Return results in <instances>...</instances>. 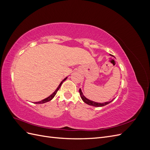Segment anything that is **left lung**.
<instances>
[{"mask_svg":"<svg viewBox=\"0 0 150 150\" xmlns=\"http://www.w3.org/2000/svg\"><path fill=\"white\" fill-rule=\"evenodd\" d=\"M79 94H80V96H81V99H83V101L86 103L89 104V105L90 106H95V107H101V106H104L106 105V104H108L109 103H110L111 102H112L114 99H112V100L111 101H108V102H105V103H96V102H94V101H91L89 100V99H88V98H86L82 93V91H81V89H79Z\"/></svg>","mask_w":150,"mask_h":150,"instance_id":"1","label":"left lung"}]
</instances>
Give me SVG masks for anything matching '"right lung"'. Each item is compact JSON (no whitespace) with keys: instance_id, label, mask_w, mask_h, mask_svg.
Here are the masks:
<instances>
[{"instance_id":"obj_1","label":"right lung","mask_w":150,"mask_h":150,"mask_svg":"<svg viewBox=\"0 0 150 150\" xmlns=\"http://www.w3.org/2000/svg\"><path fill=\"white\" fill-rule=\"evenodd\" d=\"M67 78V77H66V78H64V79H63L62 81H61V83H60V84L59 85V86L57 87V88L56 89V91H54L51 95H50V96H49V97H47V98H46V99H43V100H42V101H39V102H35V104H43V103H47V102H48V101H50L51 100H52V99L54 98V97L55 96V95L56 94V93H57V91L59 89V88H60V87L61 86V84L63 83V82H64V81H65V80H66V79Z\"/></svg>"}]
</instances>
